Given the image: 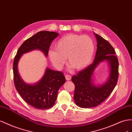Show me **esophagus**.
<instances>
[{"label":"esophagus","instance_id":"esophagus-1","mask_svg":"<svg viewBox=\"0 0 132 132\" xmlns=\"http://www.w3.org/2000/svg\"><path fill=\"white\" fill-rule=\"evenodd\" d=\"M65 78H66V80L69 81V80H71V76H70V75H66V76H65Z\"/></svg>","mask_w":132,"mask_h":132}]
</instances>
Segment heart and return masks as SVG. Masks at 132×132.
Wrapping results in <instances>:
<instances>
[{
  "label": "heart",
  "mask_w": 132,
  "mask_h": 132,
  "mask_svg": "<svg viewBox=\"0 0 132 132\" xmlns=\"http://www.w3.org/2000/svg\"><path fill=\"white\" fill-rule=\"evenodd\" d=\"M55 50L48 53L49 59L57 69H61L66 62L76 70H81L91 63L95 46L91 37L87 35L69 34L61 37L55 45Z\"/></svg>",
  "instance_id": "b5f03b06"
}]
</instances>
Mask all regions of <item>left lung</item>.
<instances>
[{"label":"left lung","instance_id":"8db88e82","mask_svg":"<svg viewBox=\"0 0 132 132\" xmlns=\"http://www.w3.org/2000/svg\"><path fill=\"white\" fill-rule=\"evenodd\" d=\"M94 34L97 39V48L93 63L71 78L75 86L74 101L81 108H91L101 104L111 95L118 78V60L114 48L102 37L96 33ZM104 60L110 65V75L104 84L96 86L93 84V72L98 64Z\"/></svg>","mask_w":132,"mask_h":132}]
</instances>
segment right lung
<instances>
[{
  "instance_id": "1",
  "label": "right lung",
  "mask_w": 132,
  "mask_h": 132,
  "mask_svg": "<svg viewBox=\"0 0 132 132\" xmlns=\"http://www.w3.org/2000/svg\"><path fill=\"white\" fill-rule=\"evenodd\" d=\"M58 35V33L53 31L37 32L22 43L14 60V82L16 91L26 103L40 110H47L54 106L59 88L66 82L65 76L61 71L46 68L39 82L33 85L27 84L18 73V62L22 54L34 50H40L47 56L52 41Z\"/></svg>"
}]
</instances>
